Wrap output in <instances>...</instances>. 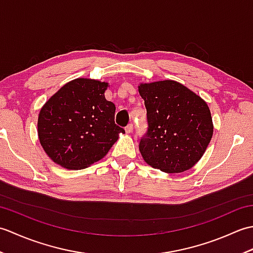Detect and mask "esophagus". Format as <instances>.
<instances>
[{
  "label": "esophagus",
  "mask_w": 253,
  "mask_h": 253,
  "mask_svg": "<svg viewBox=\"0 0 253 253\" xmlns=\"http://www.w3.org/2000/svg\"><path fill=\"white\" fill-rule=\"evenodd\" d=\"M132 129H133L132 124H129V125H127V126H126V128H125V130H126V132H127V133H130V132L132 131Z\"/></svg>",
  "instance_id": "34e87169"
}]
</instances>
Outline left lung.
<instances>
[{
  "mask_svg": "<svg viewBox=\"0 0 253 253\" xmlns=\"http://www.w3.org/2000/svg\"><path fill=\"white\" fill-rule=\"evenodd\" d=\"M138 90L148 121V131L139 143L143 160L169 174L190 169L213 135L206 101L174 80L140 84Z\"/></svg>",
  "mask_w": 253,
  "mask_h": 253,
  "instance_id": "obj_1",
  "label": "left lung"
}]
</instances>
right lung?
<instances>
[{
	"label": "right lung",
	"mask_w": 253,
	"mask_h": 253,
	"mask_svg": "<svg viewBox=\"0 0 253 253\" xmlns=\"http://www.w3.org/2000/svg\"><path fill=\"white\" fill-rule=\"evenodd\" d=\"M107 83L77 78L42 106L38 136L50 159L68 169H85L104 158L120 133L115 104L105 99Z\"/></svg>",
	"instance_id": "add662e5"
}]
</instances>
